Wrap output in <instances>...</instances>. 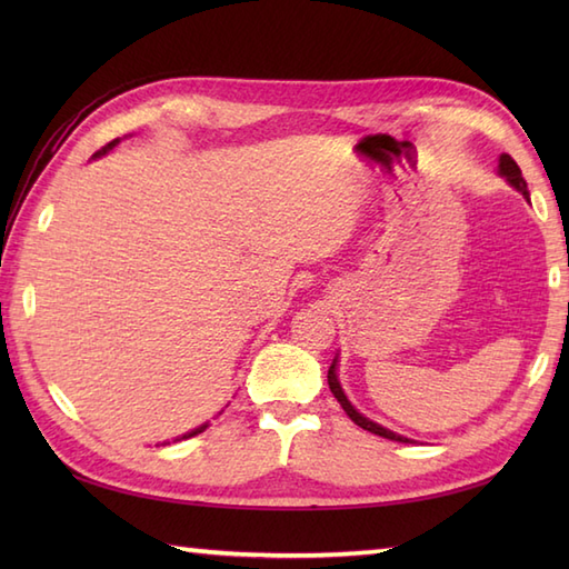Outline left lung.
Listing matches in <instances>:
<instances>
[{
  "label": "left lung",
  "mask_w": 569,
  "mask_h": 569,
  "mask_svg": "<svg viewBox=\"0 0 569 569\" xmlns=\"http://www.w3.org/2000/svg\"><path fill=\"white\" fill-rule=\"evenodd\" d=\"M499 173H501L506 180H509V183H511L518 192H523V198L530 202V192H528V186H526V180H523V176H521V168H518V163L511 159L509 153H501V159H499ZM328 383H330V391L335 393L337 401H340V406L345 408V413H347L349 418H352L359 428H365V430H369V432H373V435H381V438H386V440L408 442V438H403V435H396V432H391V430H386V428L379 426V422H373V420L365 418L361 413H357V408L347 401L342 386H340V381H337V359L332 361V367H330V371H328Z\"/></svg>",
  "instance_id": "left-lung-1"
}]
</instances>
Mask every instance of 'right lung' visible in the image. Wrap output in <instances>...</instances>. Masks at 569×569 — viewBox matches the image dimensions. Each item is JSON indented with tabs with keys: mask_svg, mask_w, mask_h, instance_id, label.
Masks as SVG:
<instances>
[{
	"mask_svg": "<svg viewBox=\"0 0 569 569\" xmlns=\"http://www.w3.org/2000/svg\"><path fill=\"white\" fill-rule=\"evenodd\" d=\"M119 139H114V141H110V143H107V147H102L98 153H94V159H98V156H102V153H107V151H110L112 147H114V143H117ZM204 428H208V426H200V428H196V430H192V432H188V435H183V438H192V435H198V432H202Z\"/></svg>",
	"mask_w": 569,
	"mask_h": 569,
	"instance_id": "add662e5",
	"label": "right lung"
}]
</instances>
